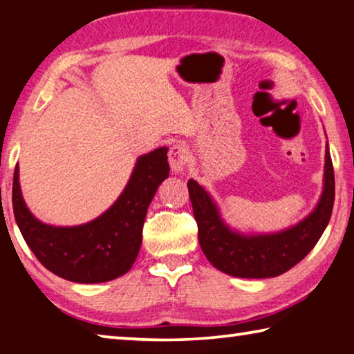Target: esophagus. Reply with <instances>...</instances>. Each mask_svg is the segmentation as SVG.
Wrapping results in <instances>:
<instances>
[{"label": "esophagus", "instance_id": "34e87169", "mask_svg": "<svg viewBox=\"0 0 354 354\" xmlns=\"http://www.w3.org/2000/svg\"><path fill=\"white\" fill-rule=\"evenodd\" d=\"M190 159V153L189 148L183 145V143H176L173 145L169 151V160L171 165V170L175 173H181L185 170V167L189 164Z\"/></svg>", "mask_w": 354, "mask_h": 354}]
</instances>
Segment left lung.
<instances>
[{
  "label": "left lung",
  "instance_id": "8db88e82",
  "mask_svg": "<svg viewBox=\"0 0 354 354\" xmlns=\"http://www.w3.org/2000/svg\"><path fill=\"white\" fill-rule=\"evenodd\" d=\"M187 187L200 247L207 261L231 277L273 278L304 259L328 226L334 205V169L326 145L325 185L319 205L303 221L278 234L242 236L231 231L207 192L194 179H189Z\"/></svg>",
  "mask_w": 354,
  "mask_h": 354
}]
</instances>
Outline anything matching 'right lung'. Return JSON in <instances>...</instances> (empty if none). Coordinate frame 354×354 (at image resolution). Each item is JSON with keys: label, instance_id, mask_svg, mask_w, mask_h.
Segmentation results:
<instances>
[{"label": "right lung", "instance_id": "right-lung-1", "mask_svg": "<svg viewBox=\"0 0 354 354\" xmlns=\"http://www.w3.org/2000/svg\"><path fill=\"white\" fill-rule=\"evenodd\" d=\"M169 173L165 147L143 154L127 189L103 215L86 225L56 227L41 223L28 211L17 165L12 184L15 221L34 256L51 273L73 283H106L133 267L148 206Z\"/></svg>", "mask_w": 354, "mask_h": 354}]
</instances>
